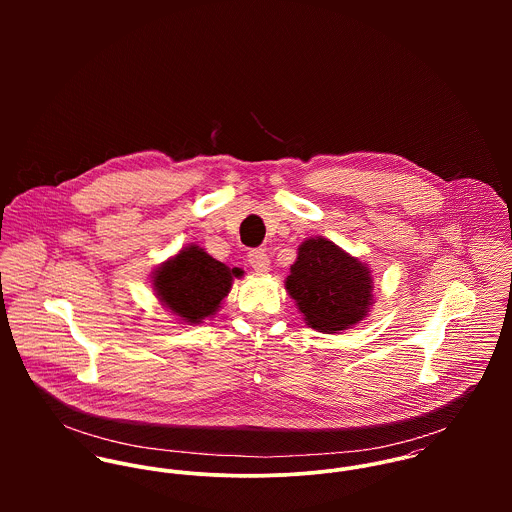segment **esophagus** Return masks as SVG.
<instances>
[{"instance_id": "1", "label": "esophagus", "mask_w": 512, "mask_h": 512, "mask_svg": "<svg viewBox=\"0 0 512 512\" xmlns=\"http://www.w3.org/2000/svg\"><path fill=\"white\" fill-rule=\"evenodd\" d=\"M248 264L256 270V272H268L270 270V258L266 254L264 248H254L248 252Z\"/></svg>"}]
</instances>
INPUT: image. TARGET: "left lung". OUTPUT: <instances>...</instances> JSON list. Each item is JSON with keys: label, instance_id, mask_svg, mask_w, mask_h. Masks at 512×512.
<instances>
[{"label": "left lung", "instance_id": "obj_1", "mask_svg": "<svg viewBox=\"0 0 512 512\" xmlns=\"http://www.w3.org/2000/svg\"><path fill=\"white\" fill-rule=\"evenodd\" d=\"M286 290L305 323L321 333L351 329L372 305L370 270L327 238H307L297 248Z\"/></svg>", "mask_w": 512, "mask_h": 512}]
</instances>
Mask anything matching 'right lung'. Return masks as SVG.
<instances>
[{
  "mask_svg": "<svg viewBox=\"0 0 512 512\" xmlns=\"http://www.w3.org/2000/svg\"><path fill=\"white\" fill-rule=\"evenodd\" d=\"M232 276L234 270L191 244L155 270L153 288L183 321L201 323L219 309L232 288Z\"/></svg>",
  "mask_w": 512,
  "mask_h": 512,
  "instance_id": "right-lung-1",
  "label": "right lung"
}]
</instances>
